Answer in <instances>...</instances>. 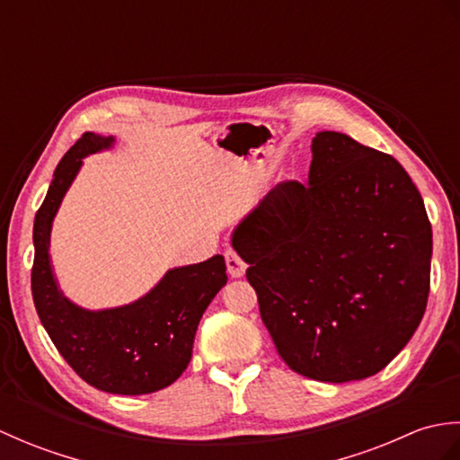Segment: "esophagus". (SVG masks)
<instances>
[{
    "instance_id": "1",
    "label": "esophagus",
    "mask_w": 460,
    "mask_h": 460,
    "mask_svg": "<svg viewBox=\"0 0 460 460\" xmlns=\"http://www.w3.org/2000/svg\"><path fill=\"white\" fill-rule=\"evenodd\" d=\"M225 262H227V272H229V275H231L233 279L245 277L247 265H245V261H243L235 251L229 249L227 252H225Z\"/></svg>"
}]
</instances>
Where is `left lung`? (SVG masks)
<instances>
[{"label":"left lung","mask_w":460,"mask_h":460,"mask_svg":"<svg viewBox=\"0 0 460 460\" xmlns=\"http://www.w3.org/2000/svg\"><path fill=\"white\" fill-rule=\"evenodd\" d=\"M279 356L330 384L384 369L421 322L433 233L394 155L341 132L312 140L308 185L282 181L233 231Z\"/></svg>","instance_id":"obj_1"}]
</instances>
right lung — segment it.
I'll list each match as a JSON object with an SVG mask.
<instances>
[{
  "label": "right lung",
  "mask_w": 460,
  "mask_h": 460,
  "mask_svg": "<svg viewBox=\"0 0 460 460\" xmlns=\"http://www.w3.org/2000/svg\"><path fill=\"white\" fill-rule=\"evenodd\" d=\"M112 144V136L86 132L58 162L33 223L31 292L49 338L86 384L106 394L144 395L172 385L188 367L195 330L209 302L227 285V267L215 255L170 269L146 296L106 310L76 306L58 290L49 257L53 219L84 155Z\"/></svg>",
  "instance_id": "add662e5"
}]
</instances>
